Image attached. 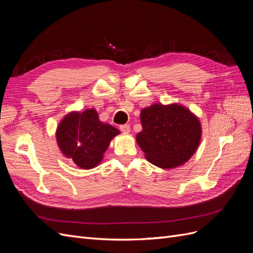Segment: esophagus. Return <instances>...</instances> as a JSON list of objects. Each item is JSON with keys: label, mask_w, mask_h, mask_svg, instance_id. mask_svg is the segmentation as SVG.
Segmentation results:
<instances>
[{"label": "esophagus", "mask_w": 253, "mask_h": 253, "mask_svg": "<svg viewBox=\"0 0 253 253\" xmlns=\"http://www.w3.org/2000/svg\"><path fill=\"white\" fill-rule=\"evenodd\" d=\"M119 128L122 133H129V131H131V126H129V125H122L119 126Z\"/></svg>", "instance_id": "esophagus-1"}]
</instances>
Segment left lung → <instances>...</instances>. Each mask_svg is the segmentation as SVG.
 <instances>
[{"instance_id": "1", "label": "left lung", "mask_w": 253, "mask_h": 253, "mask_svg": "<svg viewBox=\"0 0 253 253\" xmlns=\"http://www.w3.org/2000/svg\"><path fill=\"white\" fill-rule=\"evenodd\" d=\"M142 131L136 140L145 158L163 169H172L192 157L201 141L197 117L179 104L155 103L140 113Z\"/></svg>"}]
</instances>
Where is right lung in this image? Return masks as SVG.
Listing matches in <instances>:
<instances>
[{
    "mask_svg": "<svg viewBox=\"0 0 253 253\" xmlns=\"http://www.w3.org/2000/svg\"><path fill=\"white\" fill-rule=\"evenodd\" d=\"M119 133L116 127L99 120L97 112L90 109L68 114L60 122L56 136L66 157L82 169H91L101 162L111 140Z\"/></svg>",
    "mask_w": 253,
    "mask_h": 253,
    "instance_id": "right-lung-1",
    "label": "right lung"
}]
</instances>
